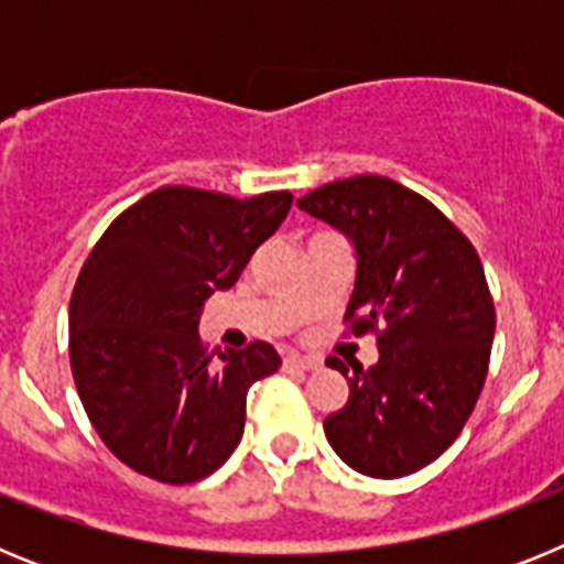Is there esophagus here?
I'll use <instances>...</instances> for the list:
<instances>
[{"instance_id": "1", "label": "esophagus", "mask_w": 564, "mask_h": 564, "mask_svg": "<svg viewBox=\"0 0 564 564\" xmlns=\"http://www.w3.org/2000/svg\"><path fill=\"white\" fill-rule=\"evenodd\" d=\"M285 370H318L316 358H302V356H285Z\"/></svg>"}]
</instances>
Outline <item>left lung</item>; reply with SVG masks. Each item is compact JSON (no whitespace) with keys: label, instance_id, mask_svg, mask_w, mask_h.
Masks as SVG:
<instances>
[{"label":"left lung","instance_id":"left-lung-1","mask_svg":"<svg viewBox=\"0 0 564 564\" xmlns=\"http://www.w3.org/2000/svg\"><path fill=\"white\" fill-rule=\"evenodd\" d=\"M299 208L352 239L344 325L378 344L367 370L327 358L350 383L327 441L361 475H412L457 441L486 383L497 316L480 257L441 208L381 174L325 183Z\"/></svg>","mask_w":564,"mask_h":564}]
</instances>
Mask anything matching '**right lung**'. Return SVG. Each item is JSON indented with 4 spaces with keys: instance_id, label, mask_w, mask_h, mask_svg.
Wrapping results in <instances>:
<instances>
[{
    "instance_id": "add662e5",
    "label": "right lung",
    "mask_w": 564,
    "mask_h": 564,
    "mask_svg": "<svg viewBox=\"0 0 564 564\" xmlns=\"http://www.w3.org/2000/svg\"><path fill=\"white\" fill-rule=\"evenodd\" d=\"M291 192L251 200L163 186L109 223L69 299V367L89 423L132 471L186 486L242 441L248 387L279 370L268 341L217 356L200 311L282 226Z\"/></svg>"
}]
</instances>
